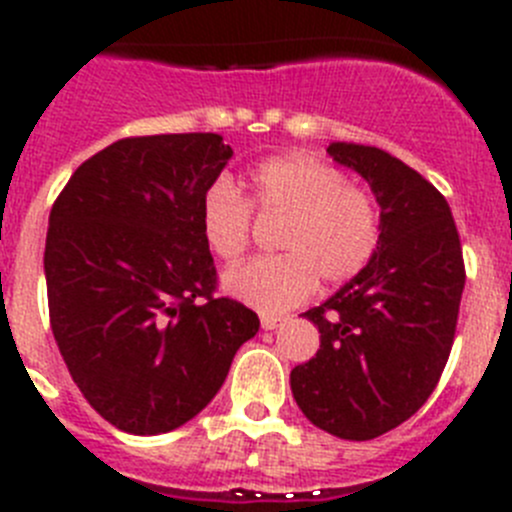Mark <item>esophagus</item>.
I'll list each match as a JSON object with an SVG mask.
<instances>
[{"label": "esophagus", "instance_id": "1", "mask_svg": "<svg viewBox=\"0 0 512 512\" xmlns=\"http://www.w3.org/2000/svg\"><path fill=\"white\" fill-rule=\"evenodd\" d=\"M279 325H284L282 315H269V312H264V315H261V328L264 330H277Z\"/></svg>", "mask_w": 512, "mask_h": 512}]
</instances>
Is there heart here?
Returning a JSON list of instances; mask_svg holds the SVG:
<instances>
[{"label": "heart", "mask_w": 512, "mask_h": 512, "mask_svg": "<svg viewBox=\"0 0 512 512\" xmlns=\"http://www.w3.org/2000/svg\"><path fill=\"white\" fill-rule=\"evenodd\" d=\"M248 202L228 179L207 187L200 228L217 259L235 261L251 238V207L261 217H282L279 256L235 266L223 277L233 300L261 312H287L318 284L354 279L379 243V215L364 189L348 184L333 166L305 153L266 158L246 176Z\"/></svg>", "instance_id": "obj_1"}]
</instances>
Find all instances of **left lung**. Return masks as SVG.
Instances as JSON below:
<instances>
[{
	"label": "left lung",
	"instance_id": "left-lung-1",
	"mask_svg": "<svg viewBox=\"0 0 512 512\" xmlns=\"http://www.w3.org/2000/svg\"><path fill=\"white\" fill-rule=\"evenodd\" d=\"M379 205L372 261L323 305L302 312L320 348L289 374L312 425L369 441L420 410L436 390L454 343L464 261L449 202L400 158L374 146L330 143Z\"/></svg>",
	"mask_w": 512,
	"mask_h": 512
}]
</instances>
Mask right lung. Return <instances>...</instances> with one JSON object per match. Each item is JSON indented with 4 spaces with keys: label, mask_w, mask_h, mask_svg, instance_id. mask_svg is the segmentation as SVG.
<instances>
[{
    "label": "right lung",
    "mask_w": 512,
    "mask_h": 512,
    "mask_svg": "<svg viewBox=\"0 0 512 512\" xmlns=\"http://www.w3.org/2000/svg\"><path fill=\"white\" fill-rule=\"evenodd\" d=\"M233 151L217 133L122 138L74 171L45 238L58 351L89 405L135 436L169 433L223 387L259 333L215 297L200 205Z\"/></svg>",
    "instance_id": "1"
}]
</instances>
